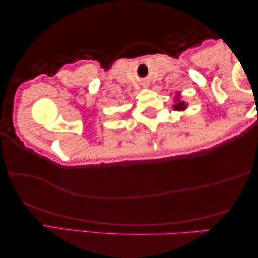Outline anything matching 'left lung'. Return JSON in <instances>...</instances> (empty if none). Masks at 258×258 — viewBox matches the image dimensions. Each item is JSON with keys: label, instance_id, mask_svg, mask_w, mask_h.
I'll use <instances>...</instances> for the list:
<instances>
[{"label": "left lung", "instance_id": "1", "mask_svg": "<svg viewBox=\"0 0 258 258\" xmlns=\"http://www.w3.org/2000/svg\"><path fill=\"white\" fill-rule=\"evenodd\" d=\"M177 96H179V94H177ZM187 107V104L185 103V101L180 100L179 97H177L176 98V104L174 105V109L175 111H185Z\"/></svg>", "mask_w": 258, "mask_h": 258}]
</instances>
